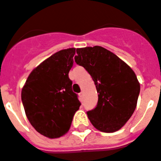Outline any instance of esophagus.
<instances>
[{"instance_id": "obj_1", "label": "esophagus", "mask_w": 161, "mask_h": 161, "mask_svg": "<svg viewBox=\"0 0 161 161\" xmlns=\"http://www.w3.org/2000/svg\"><path fill=\"white\" fill-rule=\"evenodd\" d=\"M79 97H80V98H81V99H82V100L83 99V97H84V94H83V92H82L79 93Z\"/></svg>"}]
</instances>
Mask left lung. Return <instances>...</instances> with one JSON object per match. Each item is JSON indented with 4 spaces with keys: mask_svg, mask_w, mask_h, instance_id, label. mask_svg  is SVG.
<instances>
[{
    "mask_svg": "<svg viewBox=\"0 0 161 161\" xmlns=\"http://www.w3.org/2000/svg\"><path fill=\"white\" fill-rule=\"evenodd\" d=\"M74 60L92 78L97 107L87 111L92 124L104 133L119 130L137 106L140 83L134 71L113 52L99 46L78 48Z\"/></svg>",
    "mask_w": 161,
    "mask_h": 161,
    "instance_id": "1",
    "label": "left lung"
}]
</instances>
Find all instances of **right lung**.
I'll return each instance as SVG.
<instances>
[{
	"instance_id": "add662e5",
	"label": "right lung",
	"mask_w": 161,
	"mask_h": 161,
	"mask_svg": "<svg viewBox=\"0 0 161 161\" xmlns=\"http://www.w3.org/2000/svg\"><path fill=\"white\" fill-rule=\"evenodd\" d=\"M75 51L69 48L51 55L30 73L22 88L21 99L28 121L49 138L68 132L81 106L69 78Z\"/></svg>"
}]
</instances>
